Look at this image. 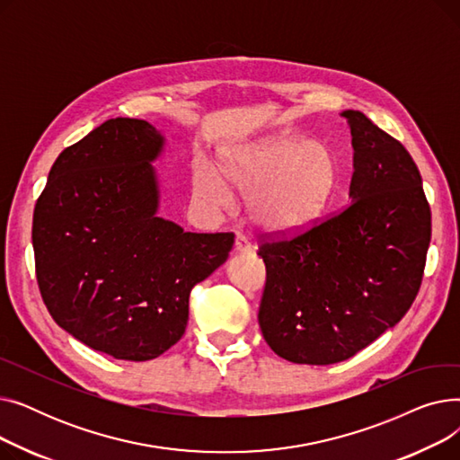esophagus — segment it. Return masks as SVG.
Instances as JSON below:
<instances>
[{"instance_id":"obj_1","label":"esophagus","mask_w":460,"mask_h":460,"mask_svg":"<svg viewBox=\"0 0 460 460\" xmlns=\"http://www.w3.org/2000/svg\"><path fill=\"white\" fill-rule=\"evenodd\" d=\"M234 252L240 253V255H248L252 253V244L246 240V236L243 234H236L234 238Z\"/></svg>"}]
</instances>
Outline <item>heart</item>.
I'll return each mask as SVG.
<instances>
[{
  "mask_svg": "<svg viewBox=\"0 0 460 460\" xmlns=\"http://www.w3.org/2000/svg\"><path fill=\"white\" fill-rule=\"evenodd\" d=\"M220 175L201 162L193 169V196L216 208L231 205V191L250 193V220L272 234L307 229L323 212L337 181L328 145L298 136H270L229 149Z\"/></svg>",
  "mask_w": 460,
  "mask_h": 460,
  "instance_id": "1",
  "label": "heart"
}]
</instances>
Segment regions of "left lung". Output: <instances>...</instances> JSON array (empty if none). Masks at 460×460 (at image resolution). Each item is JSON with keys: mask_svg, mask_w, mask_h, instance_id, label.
<instances>
[{"mask_svg": "<svg viewBox=\"0 0 460 460\" xmlns=\"http://www.w3.org/2000/svg\"><path fill=\"white\" fill-rule=\"evenodd\" d=\"M349 205L326 222L259 248L267 267L259 326L293 364L330 366L394 328L412 305L430 243L420 169L356 110Z\"/></svg>", "mask_w": 460, "mask_h": 460, "instance_id": "obj_1", "label": "left lung"}]
</instances>
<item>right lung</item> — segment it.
I'll return each instance as SVG.
<instances>
[{"label":"right lung","instance_id":"1","mask_svg":"<svg viewBox=\"0 0 460 460\" xmlns=\"http://www.w3.org/2000/svg\"><path fill=\"white\" fill-rule=\"evenodd\" d=\"M165 136L117 117L54 162L33 214L37 281L52 319L93 350L147 361L188 324L196 283L227 261L231 233H190L158 216Z\"/></svg>","mask_w":460,"mask_h":460}]
</instances>
